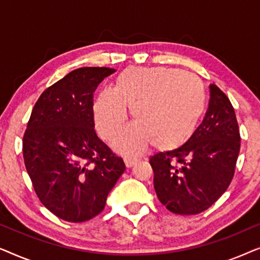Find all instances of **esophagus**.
I'll list each match as a JSON object with an SVG mask.
<instances>
[{
    "mask_svg": "<svg viewBox=\"0 0 260 260\" xmlns=\"http://www.w3.org/2000/svg\"><path fill=\"white\" fill-rule=\"evenodd\" d=\"M137 162H138V158L136 157H131V156H126V157H124V163H125L127 168H131V167L136 165Z\"/></svg>",
    "mask_w": 260,
    "mask_h": 260,
    "instance_id": "obj_1",
    "label": "esophagus"
}]
</instances>
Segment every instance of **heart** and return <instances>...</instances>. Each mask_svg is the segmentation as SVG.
Listing matches in <instances>:
<instances>
[{
    "label": "heart",
    "mask_w": 260,
    "mask_h": 260,
    "mask_svg": "<svg viewBox=\"0 0 260 260\" xmlns=\"http://www.w3.org/2000/svg\"><path fill=\"white\" fill-rule=\"evenodd\" d=\"M126 106L136 123L113 141L124 154H140L151 143L173 150L190 140L206 108L202 81L191 73L166 67H127L112 88H104L93 103L95 129L111 140L126 120Z\"/></svg>",
    "instance_id": "1"
}]
</instances>
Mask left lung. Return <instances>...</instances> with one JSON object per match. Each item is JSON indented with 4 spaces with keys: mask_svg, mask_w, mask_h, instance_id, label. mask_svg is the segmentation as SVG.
Instances as JSON below:
<instances>
[{
    "mask_svg": "<svg viewBox=\"0 0 260 260\" xmlns=\"http://www.w3.org/2000/svg\"><path fill=\"white\" fill-rule=\"evenodd\" d=\"M208 110L190 140L149 162L158 200L176 214H198L229 188L240 150L239 126L227 95L212 84Z\"/></svg>",
    "mask_w": 260,
    "mask_h": 260,
    "instance_id": "8db88e82",
    "label": "left lung"
}]
</instances>
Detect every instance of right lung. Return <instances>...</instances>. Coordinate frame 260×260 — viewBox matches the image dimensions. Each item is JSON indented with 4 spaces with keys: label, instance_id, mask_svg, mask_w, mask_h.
<instances>
[{
    "label": "right lung",
    "instance_id": "add662e5",
    "mask_svg": "<svg viewBox=\"0 0 260 260\" xmlns=\"http://www.w3.org/2000/svg\"><path fill=\"white\" fill-rule=\"evenodd\" d=\"M113 72L109 67L72 71L42 92L27 124V173L42 205L65 221L98 215L125 170L94 131L93 92Z\"/></svg>",
    "mask_w": 260,
    "mask_h": 260
}]
</instances>
